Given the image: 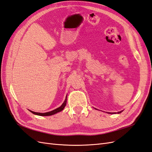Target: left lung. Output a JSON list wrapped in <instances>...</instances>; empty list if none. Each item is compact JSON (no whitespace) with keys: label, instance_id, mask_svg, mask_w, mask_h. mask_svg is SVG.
<instances>
[{"label":"left lung","instance_id":"1","mask_svg":"<svg viewBox=\"0 0 152 152\" xmlns=\"http://www.w3.org/2000/svg\"><path fill=\"white\" fill-rule=\"evenodd\" d=\"M95 109H96V108H95ZM121 112H123V110L122 111H120V112H117V114H120V113H121ZM108 114H116V112H107Z\"/></svg>","mask_w":152,"mask_h":152}]
</instances>
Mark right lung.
<instances>
[{
	"instance_id": "obj_1",
	"label": "right lung",
	"mask_w": 152,
	"mask_h": 152,
	"mask_svg": "<svg viewBox=\"0 0 152 152\" xmlns=\"http://www.w3.org/2000/svg\"><path fill=\"white\" fill-rule=\"evenodd\" d=\"M67 95L66 96V98H65V99L64 101V102L62 103V104L60 107H58V108H56V109H54V110L50 111V112H45V113H40V112H33V111H31V110H29V111L31 112V113L37 115H40V116H49V115H54V114L58 113V112H61V111H62V110H64V108L66 106V104H67Z\"/></svg>"
}]
</instances>
